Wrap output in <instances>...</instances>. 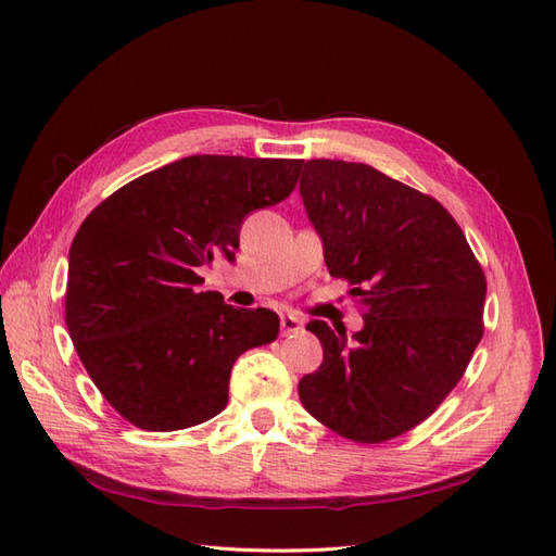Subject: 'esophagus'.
<instances>
[{
	"label": "esophagus",
	"mask_w": 556,
	"mask_h": 556,
	"mask_svg": "<svg viewBox=\"0 0 556 556\" xmlns=\"http://www.w3.org/2000/svg\"><path fill=\"white\" fill-rule=\"evenodd\" d=\"M301 329H304V325H301L299 317H294V315H282V317H280V333H282V336L299 333Z\"/></svg>",
	"instance_id": "obj_1"
}]
</instances>
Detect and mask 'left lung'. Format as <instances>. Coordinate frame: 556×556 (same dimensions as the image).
I'll use <instances>...</instances> for the list:
<instances>
[{
    "label": "left lung",
    "mask_w": 556,
    "mask_h": 556,
    "mask_svg": "<svg viewBox=\"0 0 556 556\" xmlns=\"http://www.w3.org/2000/svg\"><path fill=\"white\" fill-rule=\"evenodd\" d=\"M299 190L329 274L352 285L364 315L352 339L323 319L306 325L325 362L299 399L348 441H392L466 374L484 333V271L441 201L374 166L308 160Z\"/></svg>",
    "instance_id": "8db88e82"
}]
</instances>
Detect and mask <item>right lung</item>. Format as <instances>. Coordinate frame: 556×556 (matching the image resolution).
<instances>
[{
	"mask_svg": "<svg viewBox=\"0 0 556 556\" xmlns=\"http://www.w3.org/2000/svg\"><path fill=\"white\" fill-rule=\"evenodd\" d=\"M304 160L192 155L123 185L78 227L64 319L78 357L117 415L178 431L223 413L231 366L274 343L268 308L197 292V268L233 260L243 217L290 197Z\"/></svg>",
	"mask_w": 556,
	"mask_h": 556,
	"instance_id": "obj_1",
	"label": "right lung"
}]
</instances>
